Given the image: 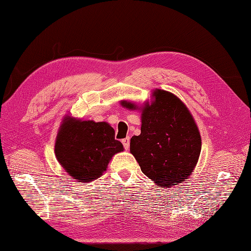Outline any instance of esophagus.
<instances>
[{"instance_id":"1","label":"esophagus","mask_w":251,"mask_h":251,"mask_svg":"<svg viewBox=\"0 0 251 251\" xmlns=\"http://www.w3.org/2000/svg\"><path fill=\"white\" fill-rule=\"evenodd\" d=\"M123 144L126 150H128V147H130V137H126L123 139Z\"/></svg>"}]
</instances>
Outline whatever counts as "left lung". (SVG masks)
I'll return each mask as SVG.
<instances>
[{
    "label": "left lung",
    "mask_w": 251,
    "mask_h": 251,
    "mask_svg": "<svg viewBox=\"0 0 251 251\" xmlns=\"http://www.w3.org/2000/svg\"><path fill=\"white\" fill-rule=\"evenodd\" d=\"M142 108L121 100L128 110L141 111V133L133 136L130 151L142 173L158 186L170 188L191 176L201 153V135L185 103L169 91L156 89Z\"/></svg>",
    "instance_id": "1"
}]
</instances>
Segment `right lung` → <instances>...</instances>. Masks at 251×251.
<instances>
[{
	"label": "right lung",
	"mask_w": 251,
	"mask_h": 251,
	"mask_svg": "<svg viewBox=\"0 0 251 251\" xmlns=\"http://www.w3.org/2000/svg\"><path fill=\"white\" fill-rule=\"evenodd\" d=\"M124 151L115 140V131L108 124L66 116L55 139L58 163L78 182H91L107 171L112 157Z\"/></svg>",
	"instance_id": "add662e5"
}]
</instances>
